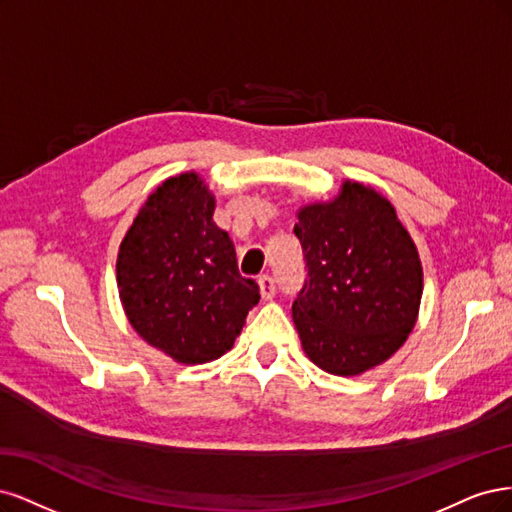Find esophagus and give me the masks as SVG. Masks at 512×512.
I'll return each instance as SVG.
<instances>
[{
	"mask_svg": "<svg viewBox=\"0 0 512 512\" xmlns=\"http://www.w3.org/2000/svg\"><path fill=\"white\" fill-rule=\"evenodd\" d=\"M259 291L263 295V300H272L274 293H276V283L270 274H263L259 276Z\"/></svg>",
	"mask_w": 512,
	"mask_h": 512,
	"instance_id": "34e87169",
	"label": "esophagus"
}]
</instances>
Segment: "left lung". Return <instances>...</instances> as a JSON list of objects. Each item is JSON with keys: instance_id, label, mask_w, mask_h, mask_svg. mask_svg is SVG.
<instances>
[{"instance_id": "1", "label": "left lung", "mask_w": 512, "mask_h": 512, "mask_svg": "<svg viewBox=\"0 0 512 512\" xmlns=\"http://www.w3.org/2000/svg\"><path fill=\"white\" fill-rule=\"evenodd\" d=\"M293 232L308 270L291 308L304 353L336 376L383 364L415 327L423 293L417 246L391 202L344 180L332 202L300 208Z\"/></svg>"}]
</instances>
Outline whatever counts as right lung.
<instances>
[{"mask_svg": "<svg viewBox=\"0 0 512 512\" xmlns=\"http://www.w3.org/2000/svg\"><path fill=\"white\" fill-rule=\"evenodd\" d=\"M214 195L195 172L161 183L119 246L117 283L142 340L178 364L234 346L259 287L238 270L234 242L212 221Z\"/></svg>", "mask_w": 512, "mask_h": 512, "instance_id": "add662e5", "label": "right lung"}]
</instances>
